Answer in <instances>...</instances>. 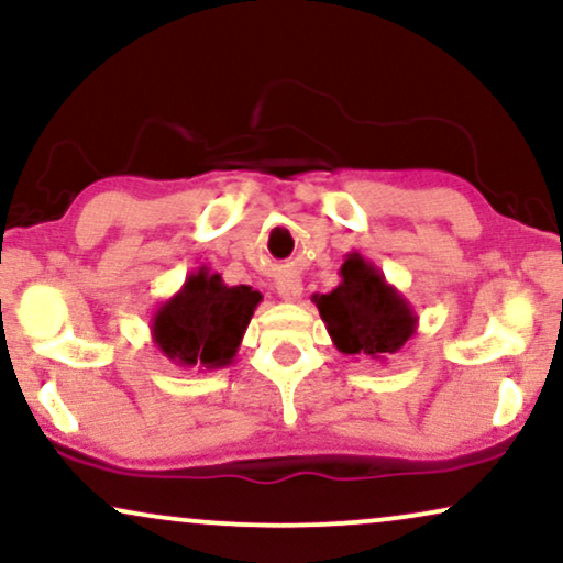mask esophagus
<instances>
[{"mask_svg": "<svg viewBox=\"0 0 563 563\" xmlns=\"http://www.w3.org/2000/svg\"><path fill=\"white\" fill-rule=\"evenodd\" d=\"M275 288H277V296H280L283 301H298V298H301V294H303V283L294 275L280 277Z\"/></svg>", "mask_w": 563, "mask_h": 563, "instance_id": "1", "label": "esophagus"}]
</instances>
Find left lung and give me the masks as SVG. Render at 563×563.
I'll list each match as a JSON object with an SVG mask.
<instances>
[{
	"instance_id": "obj_1",
	"label": "left lung",
	"mask_w": 563,
	"mask_h": 563,
	"mask_svg": "<svg viewBox=\"0 0 563 563\" xmlns=\"http://www.w3.org/2000/svg\"><path fill=\"white\" fill-rule=\"evenodd\" d=\"M311 301L340 353L379 364L400 353L418 327V314L408 298L389 286L382 269L358 252L345 254L340 286L330 294H314Z\"/></svg>"
}]
</instances>
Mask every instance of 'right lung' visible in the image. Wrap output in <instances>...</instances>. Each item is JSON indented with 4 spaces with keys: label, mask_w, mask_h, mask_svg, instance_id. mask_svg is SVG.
Segmentation results:
<instances>
[{
    "label": "right lung",
    "mask_w": 563,
    "mask_h": 563,
    "mask_svg": "<svg viewBox=\"0 0 563 563\" xmlns=\"http://www.w3.org/2000/svg\"><path fill=\"white\" fill-rule=\"evenodd\" d=\"M260 301V290L225 286L210 267H197L153 314V343L176 366H231Z\"/></svg>",
    "instance_id": "add662e5"
}]
</instances>
